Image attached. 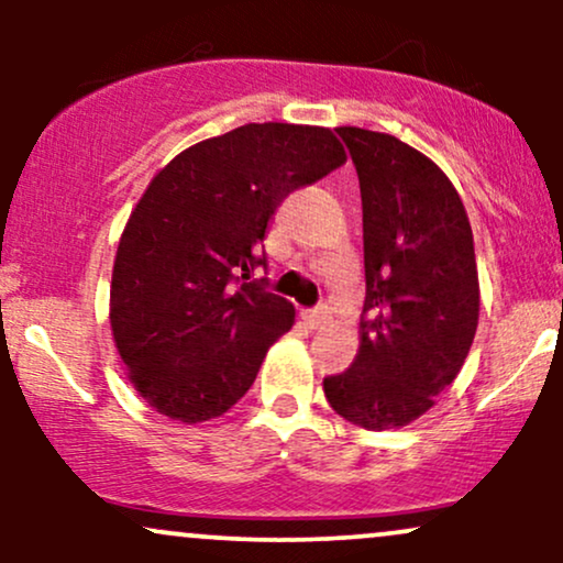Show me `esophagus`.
<instances>
[{
  "label": "esophagus",
  "instance_id": "obj_1",
  "mask_svg": "<svg viewBox=\"0 0 563 563\" xmlns=\"http://www.w3.org/2000/svg\"><path fill=\"white\" fill-rule=\"evenodd\" d=\"M303 320H307L312 328H318L322 322L331 320V309H328V303H320V307L307 309V312H303Z\"/></svg>",
  "mask_w": 563,
  "mask_h": 563
}]
</instances>
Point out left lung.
I'll use <instances>...</instances> for the list:
<instances>
[{
	"mask_svg": "<svg viewBox=\"0 0 563 563\" xmlns=\"http://www.w3.org/2000/svg\"><path fill=\"white\" fill-rule=\"evenodd\" d=\"M335 132L363 196L365 307L357 357L322 389L349 423L397 429L423 416L468 357L479 322L474 235L434 161L391 134Z\"/></svg>",
	"mask_w": 563,
	"mask_h": 563,
	"instance_id": "left-lung-1",
	"label": "left lung"
}]
</instances>
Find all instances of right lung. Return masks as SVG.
Instances as JSON below:
<instances>
[{
	"label": "right lung",
	"mask_w": 563,
	"mask_h": 563,
	"mask_svg": "<svg viewBox=\"0 0 563 563\" xmlns=\"http://www.w3.org/2000/svg\"><path fill=\"white\" fill-rule=\"evenodd\" d=\"M346 161L331 129L245 124L164 166L129 217L111 328L129 380L161 416L200 423L254 384L294 303L264 288V232L290 192Z\"/></svg>",
	"instance_id": "obj_1"
}]
</instances>
